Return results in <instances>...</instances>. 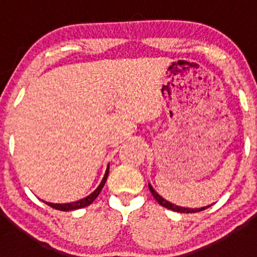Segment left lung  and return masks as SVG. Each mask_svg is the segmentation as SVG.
<instances>
[{"mask_svg":"<svg viewBox=\"0 0 257 257\" xmlns=\"http://www.w3.org/2000/svg\"><path fill=\"white\" fill-rule=\"evenodd\" d=\"M149 190H150V193H152V195L154 196V198H155V200H157L158 203L160 204V205L164 206V208H167V209L173 210V211H177V212H185V214H191V212H199V211H203V210L208 209L209 206H210V205H208V206H204V208H199V209L183 208V206L174 205V204L169 203V201H167V200H165V199H163L162 196H160L159 194H158L157 191H155L154 189H153V186L150 185V184H149Z\"/></svg>","mask_w":257,"mask_h":257,"instance_id":"left-lung-1","label":"left lung"}]
</instances>
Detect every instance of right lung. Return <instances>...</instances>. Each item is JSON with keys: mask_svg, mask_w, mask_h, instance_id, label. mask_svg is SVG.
Here are the masks:
<instances>
[{"mask_svg": "<svg viewBox=\"0 0 257 257\" xmlns=\"http://www.w3.org/2000/svg\"><path fill=\"white\" fill-rule=\"evenodd\" d=\"M108 174H109V165H108L107 170H105V174H104V177H103L102 181H100L99 186H98V188L95 189V190L93 191L90 195L85 196V198L80 199V200H78V201H74V203H68V204H53V203H46V204L51 206V208H53L56 210H61V211H71V210H77V209L85 208V206L90 205V204H92L93 201L97 199V196L99 195V193L102 191L103 186H104L105 181H107Z\"/></svg>", "mask_w": 257, "mask_h": 257, "instance_id": "right-lung-1", "label": "right lung"}]
</instances>
